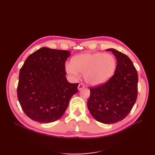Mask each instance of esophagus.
Masks as SVG:
<instances>
[{
    "label": "esophagus",
    "mask_w": 155,
    "mask_h": 155,
    "mask_svg": "<svg viewBox=\"0 0 155 155\" xmlns=\"http://www.w3.org/2000/svg\"><path fill=\"white\" fill-rule=\"evenodd\" d=\"M85 88V86H84L83 84H82V83H79V84L78 87L79 91H81V89H83V88Z\"/></svg>",
    "instance_id": "obj_1"
}]
</instances>
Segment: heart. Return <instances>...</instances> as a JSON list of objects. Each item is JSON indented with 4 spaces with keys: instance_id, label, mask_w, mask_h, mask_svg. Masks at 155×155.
<instances>
[{
    "instance_id": "heart-1",
    "label": "heart",
    "mask_w": 155,
    "mask_h": 155,
    "mask_svg": "<svg viewBox=\"0 0 155 155\" xmlns=\"http://www.w3.org/2000/svg\"><path fill=\"white\" fill-rule=\"evenodd\" d=\"M117 67L115 56L104 52L85 53L76 55L65 64V70L72 78L83 73L85 81L91 86L102 85L113 76Z\"/></svg>"
}]
</instances>
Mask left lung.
I'll list each match as a JSON object with an SVG mask.
<instances>
[{"label":"left lung","mask_w":155,"mask_h":155,"mask_svg":"<svg viewBox=\"0 0 155 155\" xmlns=\"http://www.w3.org/2000/svg\"><path fill=\"white\" fill-rule=\"evenodd\" d=\"M117 60L116 71L105 84L90 88L88 109L94 118L103 124H112L129 114L137 98L138 73L131 60L113 48Z\"/></svg>","instance_id":"obj_1"}]
</instances>
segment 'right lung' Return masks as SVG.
<instances>
[{
    "label": "right lung",
    "mask_w": 155,
    "mask_h": 155,
    "mask_svg": "<svg viewBox=\"0 0 155 155\" xmlns=\"http://www.w3.org/2000/svg\"><path fill=\"white\" fill-rule=\"evenodd\" d=\"M67 50L43 47L30 55L20 70L18 101L25 114L39 123L59 120L67 110L78 83H69L65 62Z\"/></svg>",
    "instance_id": "right-lung-1"
}]
</instances>
